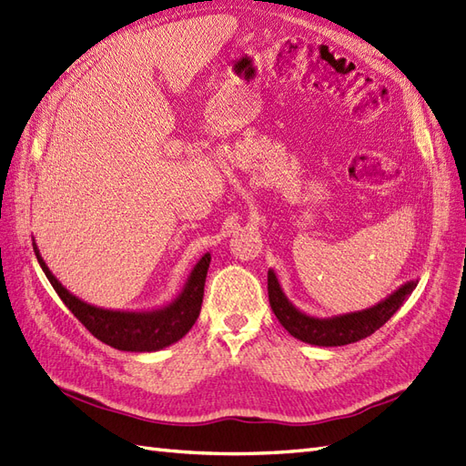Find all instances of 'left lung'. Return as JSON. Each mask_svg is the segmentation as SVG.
I'll list each match as a JSON object with an SVG mask.
<instances>
[{
  "label": "left lung",
  "instance_id": "left-lung-1",
  "mask_svg": "<svg viewBox=\"0 0 466 466\" xmlns=\"http://www.w3.org/2000/svg\"><path fill=\"white\" fill-rule=\"evenodd\" d=\"M415 288L417 279H411L374 307L347 315L319 319L299 311L288 299V295L283 293L276 271H268V293L271 311L276 313L278 320L291 337L307 344H315V347H344V344L358 342L370 337L381 325L388 323L390 317L405 303V299H408Z\"/></svg>",
  "mask_w": 466,
  "mask_h": 466
}]
</instances>
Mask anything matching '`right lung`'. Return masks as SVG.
Returning <instances> with one entry per match:
<instances>
[{"instance_id":"obj_1","label":"right lung","mask_w":466,"mask_h":466,"mask_svg":"<svg viewBox=\"0 0 466 466\" xmlns=\"http://www.w3.org/2000/svg\"><path fill=\"white\" fill-rule=\"evenodd\" d=\"M35 256L39 259L46 279L51 281L53 289L61 297L68 311L85 325L94 337L108 344L112 349L126 352H155L171 347L181 340L187 332L193 329L200 315L202 295H205L207 271L210 266V254H205L171 303H167L153 311H114V309H102L78 299L70 293L65 285L58 281L53 271L46 268L45 259L39 254V248L33 240Z\"/></svg>"}]
</instances>
